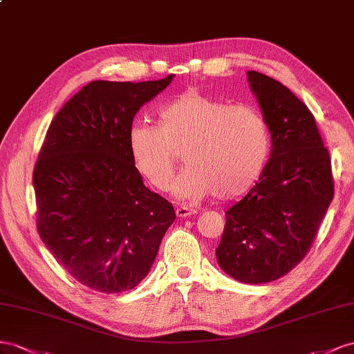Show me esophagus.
<instances>
[{"label": "esophagus", "instance_id": "obj_1", "mask_svg": "<svg viewBox=\"0 0 354 354\" xmlns=\"http://www.w3.org/2000/svg\"><path fill=\"white\" fill-rule=\"evenodd\" d=\"M194 214H197V210L196 209H191L188 206H179V207H176V216L178 218H187V216H191V215H194Z\"/></svg>", "mask_w": 354, "mask_h": 354}]
</instances>
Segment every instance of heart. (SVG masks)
Returning a JSON list of instances; mask_svg holds the SVG:
<instances>
[{
    "mask_svg": "<svg viewBox=\"0 0 354 354\" xmlns=\"http://www.w3.org/2000/svg\"><path fill=\"white\" fill-rule=\"evenodd\" d=\"M127 147L135 167L154 188H169L184 153L187 167L171 185L174 194L198 200L214 193L218 200H231L261 176L271 136L257 106L230 105L191 87L158 109L157 126H130Z\"/></svg>",
    "mask_w": 354,
    "mask_h": 354,
    "instance_id": "1",
    "label": "heart"
}]
</instances>
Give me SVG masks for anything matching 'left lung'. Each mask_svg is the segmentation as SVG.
<instances>
[{
	"label": "left lung",
	"mask_w": 354,
	"mask_h": 354,
	"mask_svg": "<svg viewBox=\"0 0 354 354\" xmlns=\"http://www.w3.org/2000/svg\"><path fill=\"white\" fill-rule=\"evenodd\" d=\"M271 133V156L259 183L227 210L216 248L221 268L250 285L297 267L316 239L334 197L329 151L315 115L277 80L248 71Z\"/></svg>",
	"instance_id": "1"
}]
</instances>
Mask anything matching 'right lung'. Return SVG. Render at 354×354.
<instances>
[{"label": "right lung", "instance_id": "right-lung-1", "mask_svg": "<svg viewBox=\"0 0 354 354\" xmlns=\"http://www.w3.org/2000/svg\"><path fill=\"white\" fill-rule=\"evenodd\" d=\"M171 77L88 83L55 115L35 161L39 237L71 276L102 294L148 274L176 218L144 185L127 147L136 113Z\"/></svg>", "mask_w": 354, "mask_h": 354}]
</instances>
